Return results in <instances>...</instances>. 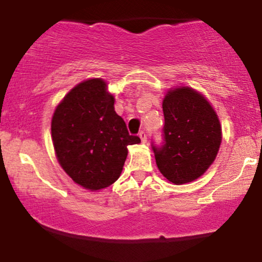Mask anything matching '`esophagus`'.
<instances>
[{
    "instance_id": "obj_1",
    "label": "esophagus",
    "mask_w": 262,
    "mask_h": 262,
    "mask_svg": "<svg viewBox=\"0 0 262 262\" xmlns=\"http://www.w3.org/2000/svg\"><path fill=\"white\" fill-rule=\"evenodd\" d=\"M139 138L141 139V143H143V144L146 143V134H145V132H140Z\"/></svg>"
}]
</instances>
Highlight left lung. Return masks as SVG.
<instances>
[{"mask_svg":"<svg viewBox=\"0 0 262 262\" xmlns=\"http://www.w3.org/2000/svg\"><path fill=\"white\" fill-rule=\"evenodd\" d=\"M164 145H152L162 176L175 185L201 177L215 160L222 125L210 103L188 86L170 89L162 101Z\"/></svg>","mask_w":262,"mask_h":262,"instance_id":"obj_1","label":"left lung"}]
</instances>
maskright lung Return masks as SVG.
<instances>
[{
	"label": "right lung",
	"instance_id": "obj_1",
	"mask_svg": "<svg viewBox=\"0 0 262 262\" xmlns=\"http://www.w3.org/2000/svg\"><path fill=\"white\" fill-rule=\"evenodd\" d=\"M52 139L60 166L90 191L116 182L128 145L140 143L114 111V96L102 79L82 81L62 98L53 114Z\"/></svg>",
	"mask_w": 262,
	"mask_h": 262
}]
</instances>
